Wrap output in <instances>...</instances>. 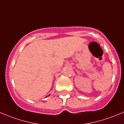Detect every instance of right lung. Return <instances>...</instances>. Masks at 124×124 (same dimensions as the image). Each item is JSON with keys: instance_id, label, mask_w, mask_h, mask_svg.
<instances>
[{"instance_id": "right-lung-1", "label": "right lung", "mask_w": 124, "mask_h": 124, "mask_svg": "<svg viewBox=\"0 0 124 124\" xmlns=\"http://www.w3.org/2000/svg\"><path fill=\"white\" fill-rule=\"evenodd\" d=\"M48 96H49V95H48ZM48 96H47V97H48Z\"/></svg>"}]
</instances>
